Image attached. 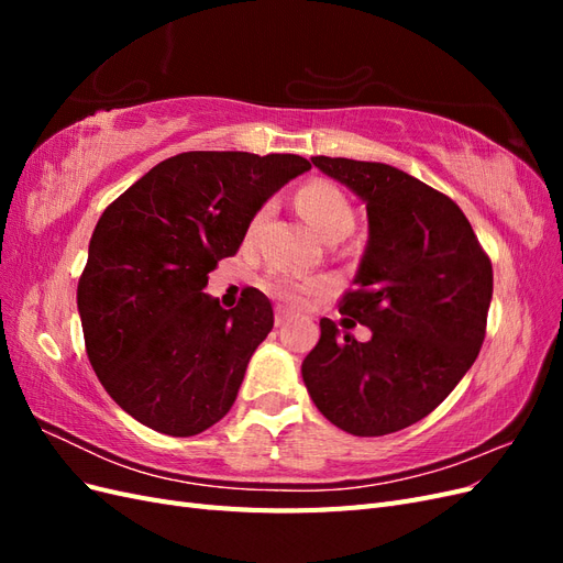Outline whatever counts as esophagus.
<instances>
[{
    "label": "esophagus",
    "mask_w": 563,
    "mask_h": 563,
    "mask_svg": "<svg viewBox=\"0 0 563 563\" xmlns=\"http://www.w3.org/2000/svg\"><path fill=\"white\" fill-rule=\"evenodd\" d=\"M288 321V312L286 310H277V314H275V323H277V327H284V323Z\"/></svg>",
    "instance_id": "34e87169"
}]
</instances>
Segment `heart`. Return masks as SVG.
I'll return each mask as SVG.
<instances>
[{"label": "heart", "mask_w": 563, "mask_h": 563, "mask_svg": "<svg viewBox=\"0 0 563 563\" xmlns=\"http://www.w3.org/2000/svg\"><path fill=\"white\" fill-rule=\"evenodd\" d=\"M296 203L300 213L305 216V220L323 236V240H335V236H345L350 234L352 225H354V211L350 207L347 197L338 190L335 185L327 183V180H312L305 183L298 195H296ZM269 213V203L258 209V213L253 216L251 220V230H258L263 220ZM265 288L286 302H302L312 291H317V284H308V282H296L286 275H269L265 279Z\"/></svg>", "instance_id": "heart-1"}]
</instances>
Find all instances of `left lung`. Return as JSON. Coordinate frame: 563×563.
Listing matches in <instances>:
<instances>
[{
    "mask_svg": "<svg viewBox=\"0 0 563 563\" xmlns=\"http://www.w3.org/2000/svg\"><path fill=\"white\" fill-rule=\"evenodd\" d=\"M366 203L368 242L343 319L371 329L360 343L321 319L302 380L319 411L354 437L422 420L463 380L486 335L493 267L457 203L380 162L312 157Z\"/></svg>",
    "mask_w": 563,
    "mask_h": 563,
    "instance_id": "obj_1",
    "label": "left lung"
}]
</instances>
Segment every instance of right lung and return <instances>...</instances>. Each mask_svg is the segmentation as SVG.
<instances>
[{
	"instance_id": "1",
	"label": "right lung",
	"mask_w": 563,
	"mask_h": 563,
	"mask_svg": "<svg viewBox=\"0 0 563 563\" xmlns=\"http://www.w3.org/2000/svg\"><path fill=\"white\" fill-rule=\"evenodd\" d=\"M305 172L298 155L183 152L100 216L77 286L84 343L108 395L145 428L195 437L232 408L275 312L258 288L232 310L203 288L263 203Z\"/></svg>"
}]
</instances>
